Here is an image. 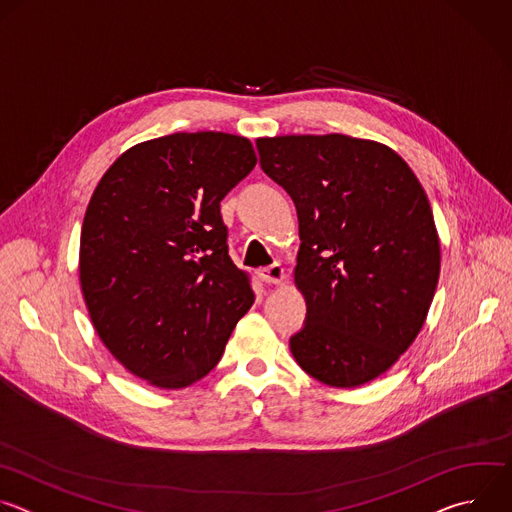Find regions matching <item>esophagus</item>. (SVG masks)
Segmentation results:
<instances>
[{
  "label": "esophagus",
  "instance_id": "esophagus-1",
  "mask_svg": "<svg viewBox=\"0 0 512 512\" xmlns=\"http://www.w3.org/2000/svg\"><path fill=\"white\" fill-rule=\"evenodd\" d=\"M257 275H259V279L265 281V283H281V281L285 279V271H283V267H281L279 263H273V265H269V267L259 269Z\"/></svg>",
  "mask_w": 512,
  "mask_h": 512
}]
</instances>
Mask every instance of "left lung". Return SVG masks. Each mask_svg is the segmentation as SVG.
<instances>
[{
	"instance_id": "left-lung-1",
	"label": "left lung",
	"mask_w": 512,
	"mask_h": 512,
	"mask_svg": "<svg viewBox=\"0 0 512 512\" xmlns=\"http://www.w3.org/2000/svg\"><path fill=\"white\" fill-rule=\"evenodd\" d=\"M259 164L296 204V285L308 312L289 348L316 381L350 389L389 371L417 338L440 277V239L411 168L377 141L257 139Z\"/></svg>"
}]
</instances>
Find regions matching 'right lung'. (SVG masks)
<instances>
[{"label": "right lung", "mask_w": 512, "mask_h": 512, "mask_svg": "<svg viewBox=\"0 0 512 512\" xmlns=\"http://www.w3.org/2000/svg\"><path fill=\"white\" fill-rule=\"evenodd\" d=\"M255 164L247 137L172 133L121 154L91 196L83 296L109 352L154 387L206 377L255 302L221 216V200Z\"/></svg>", "instance_id": "obj_1"}]
</instances>
